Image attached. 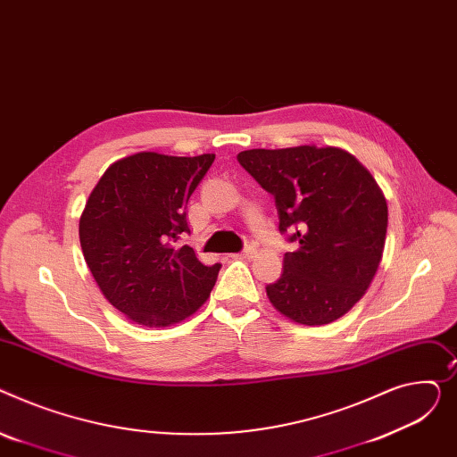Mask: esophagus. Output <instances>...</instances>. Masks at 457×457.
Here are the masks:
<instances>
[{"label":"esophagus","instance_id":"34e87169","mask_svg":"<svg viewBox=\"0 0 457 457\" xmlns=\"http://www.w3.org/2000/svg\"><path fill=\"white\" fill-rule=\"evenodd\" d=\"M254 254H256V249H254V247H245L244 251L237 253V254H234V256H236V258H245V260H251Z\"/></svg>","mask_w":457,"mask_h":457}]
</instances>
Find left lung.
<instances>
[{"instance_id": "obj_1", "label": "left lung", "mask_w": 457, "mask_h": 457, "mask_svg": "<svg viewBox=\"0 0 457 457\" xmlns=\"http://www.w3.org/2000/svg\"><path fill=\"white\" fill-rule=\"evenodd\" d=\"M237 162L275 197L278 228L297 251L265 287L295 323L328 325L365 295L387 232V203L369 170L339 147L249 149Z\"/></svg>"}]
</instances>
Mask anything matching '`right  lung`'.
Wrapping results in <instances>:
<instances>
[{"mask_svg":"<svg viewBox=\"0 0 457 457\" xmlns=\"http://www.w3.org/2000/svg\"><path fill=\"white\" fill-rule=\"evenodd\" d=\"M216 154L137 153L103 173L79 221L99 289L132 323L160 328L197 312L221 263L204 265L180 239L186 204Z\"/></svg>","mask_w":457,"mask_h":457,"instance_id":"obj_1","label":"right lung"}]
</instances>
